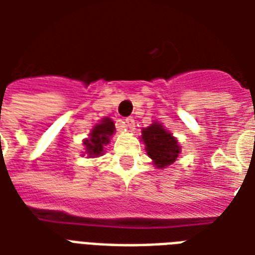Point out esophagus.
Segmentation results:
<instances>
[{
  "instance_id": "34e87169",
  "label": "esophagus",
  "mask_w": 255,
  "mask_h": 255,
  "mask_svg": "<svg viewBox=\"0 0 255 255\" xmlns=\"http://www.w3.org/2000/svg\"><path fill=\"white\" fill-rule=\"evenodd\" d=\"M124 127L127 128V129H133V127H135V120H133L132 117H127L124 120Z\"/></svg>"
}]
</instances>
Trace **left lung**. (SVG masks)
<instances>
[{
  "instance_id": "8db88e82",
  "label": "left lung",
  "mask_w": 255,
  "mask_h": 255,
  "mask_svg": "<svg viewBox=\"0 0 255 255\" xmlns=\"http://www.w3.org/2000/svg\"><path fill=\"white\" fill-rule=\"evenodd\" d=\"M142 140L146 146L147 155L153 160L155 168L160 169L173 164L182 151L177 139L158 122L142 129Z\"/></svg>"
}]
</instances>
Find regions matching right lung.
Listing matches in <instances>:
<instances>
[{
    "label": "right lung",
    "mask_w": 255,
    "mask_h": 255,
    "mask_svg": "<svg viewBox=\"0 0 255 255\" xmlns=\"http://www.w3.org/2000/svg\"><path fill=\"white\" fill-rule=\"evenodd\" d=\"M115 123L109 117L102 119L91 129L89 138L84 139L83 144L89 157H100L104 154V149L111 142L112 135L115 133Z\"/></svg>",
    "instance_id": "1"
}]
</instances>
